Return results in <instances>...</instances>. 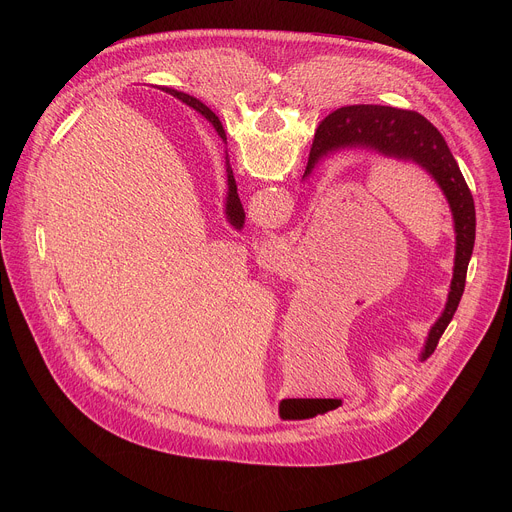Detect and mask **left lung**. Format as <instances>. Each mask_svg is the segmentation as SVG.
I'll return each instance as SVG.
<instances>
[{"instance_id":"obj_1","label":"left lung","mask_w":512,"mask_h":512,"mask_svg":"<svg viewBox=\"0 0 512 512\" xmlns=\"http://www.w3.org/2000/svg\"><path fill=\"white\" fill-rule=\"evenodd\" d=\"M192 109H196L216 127V115L194 97ZM344 150H364L375 152L383 158L413 162L433 178V182L440 186L450 204L456 233L454 275L446 308L442 316L429 328L427 340L423 344V360L435 350L437 342H440L464 294L468 263L476 239V210L472 192L448 148L444 135L415 111L383 105H348L336 109L318 127L304 180L314 174L316 166L322 160Z\"/></svg>"}]
</instances>
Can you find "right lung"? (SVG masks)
<instances>
[{
    "instance_id": "right-lung-1",
    "label": "right lung",
    "mask_w": 512,
    "mask_h": 512,
    "mask_svg": "<svg viewBox=\"0 0 512 512\" xmlns=\"http://www.w3.org/2000/svg\"><path fill=\"white\" fill-rule=\"evenodd\" d=\"M166 93L174 95L176 99H180L182 103L190 105L192 107V97L186 95V93H180V91H174V89H168L166 87ZM216 131L218 135H221L223 141H227V135H225V129L221 125V121L216 123ZM225 168H227V202H225V214H227V221L235 227V229H241L243 223H245V210H243V204L239 200V194H237V182H235V176H233V170H231V164H229V156L225 152Z\"/></svg>"
}]
</instances>
